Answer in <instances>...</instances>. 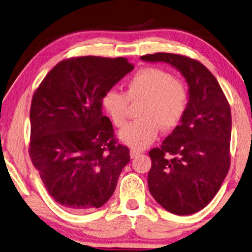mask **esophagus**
Wrapping results in <instances>:
<instances>
[{
    "mask_svg": "<svg viewBox=\"0 0 252 252\" xmlns=\"http://www.w3.org/2000/svg\"><path fill=\"white\" fill-rule=\"evenodd\" d=\"M139 154H140V152H139V151H136V150H131V151H130V157H131V158H136Z\"/></svg>",
    "mask_w": 252,
    "mask_h": 252,
    "instance_id": "esophagus-1",
    "label": "esophagus"
}]
</instances>
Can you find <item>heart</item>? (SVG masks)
I'll use <instances>...</instances> for the list:
<instances>
[{"label":"heart","mask_w":252,"mask_h":252,"mask_svg":"<svg viewBox=\"0 0 252 252\" xmlns=\"http://www.w3.org/2000/svg\"><path fill=\"white\" fill-rule=\"evenodd\" d=\"M141 119L127 125L119 133L126 145L136 150L145 149L158 134L174 130L185 116L189 93L185 85L161 68L144 67L131 77L126 85V93L110 89L102 95V108L117 127L126 125L129 101H139Z\"/></svg>","instance_id":"b5f03b06"}]
</instances>
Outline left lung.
<instances>
[{
	"label": "left lung",
	"mask_w": 252,
	"mask_h": 252,
	"mask_svg": "<svg viewBox=\"0 0 252 252\" xmlns=\"http://www.w3.org/2000/svg\"><path fill=\"white\" fill-rule=\"evenodd\" d=\"M148 63H166L184 77L189 103L181 125L150 151L151 195L172 214L191 215L207 206L229 170L230 107L217 79L194 59L170 53L145 55Z\"/></svg>",
	"instance_id": "left-lung-1"
}]
</instances>
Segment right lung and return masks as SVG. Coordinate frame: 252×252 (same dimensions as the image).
<instances>
[{
	"instance_id": "1",
	"label": "right lung",
	"mask_w": 252,
	"mask_h": 252,
	"mask_svg": "<svg viewBox=\"0 0 252 252\" xmlns=\"http://www.w3.org/2000/svg\"><path fill=\"white\" fill-rule=\"evenodd\" d=\"M133 68L123 57L70 58L35 91L30 157L49 195L69 212L106 204L130 162L129 149L116 144L101 100Z\"/></svg>"
}]
</instances>
